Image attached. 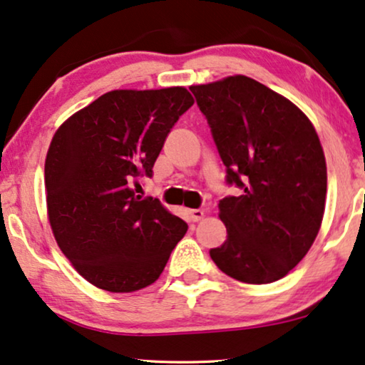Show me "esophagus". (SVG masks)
<instances>
[{"label": "esophagus", "instance_id": "obj_1", "mask_svg": "<svg viewBox=\"0 0 365 365\" xmlns=\"http://www.w3.org/2000/svg\"><path fill=\"white\" fill-rule=\"evenodd\" d=\"M188 215H190V218H192V222H200V220L205 217V212H203V210H200V208L188 210Z\"/></svg>", "mask_w": 365, "mask_h": 365}]
</instances>
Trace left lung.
Wrapping results in <instances>:
<instances>
[{
    "instance_id": "obj_1",
    "label": "left lung",
    "mask_w": 365,
    "mask_h": 365,
    "mask_svg": "<svg viewBox=\"0 0 365 365\" xmlns=\"http://www.w3.org/2000/svg\"><path fill=\"white\" fill-rule=\"evenodd\" d=\"M190 91L228 183L243 190L220 202L228 235L210 256L241 283L284 278L309 251L324 217L327 168L314 125L284 96L241 74Z\"/></svg>"
}]
</instances>
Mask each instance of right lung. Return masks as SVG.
Here are the masks:
<instances>
[{"label":"right lung","mask_w":365,"mask_h":365,"mask_svg":"<svg viewBox=\"0 0 365 365\" xmlns=\"http://www.w3.org/2000/svg\"><path fill=\"white\" fill-rule=\"evenodd\" d=\"M185 87L106 92L63 122L44 163L48 220L58 246L91 284L110 292L150 286L187 223L130 182L152 167L183 112Z\"/></svg>","instance_id":"right-lung-1"}]
</instances>
